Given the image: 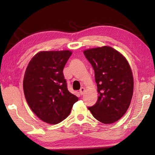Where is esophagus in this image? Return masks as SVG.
I'll list each match as a JSON object with an SVG mask.
<instances>
[{
    "label": "esophagus",
    "mask_w": 155,
    "mask_h": 155,
    "mask_svg": "<svg viewBox=\"0 0 155 155\" xmlns=\"http://www.w3.org/2000/svg\"><path fill=\"white\" fill-rule=\"evenodd\" d=\"M84 91H85V88H83V87H82V88H81V89H80L79 93H80V94H81V95H83V94L84 93Z\"/></svg>",
    "instance_id": "esophagus-1"
}]
</instances>
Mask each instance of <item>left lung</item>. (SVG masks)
Listing matches in <instances>:
<instances>
[{
	"instance_id": "left-lung-1",
	"label": "left lung",
	"mask_w": 155,
	"mask_h": 155,
	"mask_svg": "<svg viewBox=\"0 0 155 155\" xmlns=\"http://www.w3.org/2000/svg\"><path fill=\"white\" fill-rule=\"evenodd\" d=\"M83 53L94 68L98 94L96 104L88 110L101 123H114L130 106L134 89L132 70L126 58L108 46L87 49Z\"/></svg>"
}]
</instances>
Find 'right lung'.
<instances>
[{
	"instance_id": "add662e5",
	"label": "right lung",
	"mask_w": 155,
	"mask_h": 155,
	"mask_svg": "<svg viewBox=\"0 0 155 155\" xmlns=\"http://www.w3.org/2000/svg\"><path fill=\"white\" fill-rule=\"evenodd\" d=\"M71 51H41L32 58L26 69L23 90L32 112L41 120L56 124L71 113L78 98L68 91L63 68Z\"/></svg>"
}]
</instances>
